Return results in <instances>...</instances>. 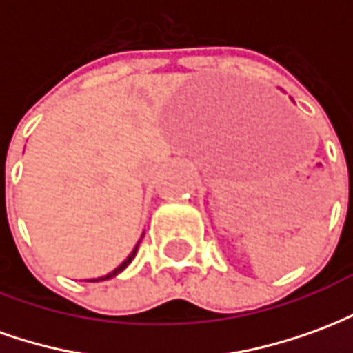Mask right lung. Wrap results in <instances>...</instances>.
Returning a JSON list of instances; mask_svg holds the SVG:
<instances>
[{"instance_id": "right-lung-1", "label": "right lung", "mask_w": 353, "mask_h": 353, "mask_svg": "<svg viewBox=\"0 0 353 353\" xmlns=\"http://www.w3.org/2000/svg\"><path fill=\"white\" fill-rule=\"evenodd\" d=\"M143 234H145V232H143ZM143 234H141V238H143ZM141 238H139V242H141ZM139 242L136 245H134V250H132L130 252V255H128V257H126V259L123 261V263H121V265L117 266L115 270H111V272L109 274H105V276H100V278H90V280H87V281H103V280H111V278H115L117 274H121L124 270V268H126V266L130 265L132 263V259H134V257H136V253H138V248H139Z\"/></svg>"}]
</instances>
